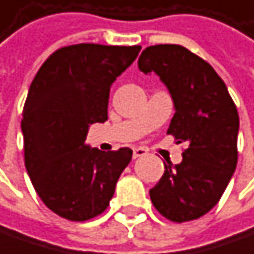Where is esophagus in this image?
Masks as SVG:
<instances>
[{"label":"esophagus","instance_id":"1","mask_svg":"<svg viewBox=\"0 0 254 254\" xmlns=\"http://www.w3.org/2000/svg\"><path fill=\"white\" fill-rule=\"evenodd\" d=\"M146 153H147V152H146V149H143V147H136V149L133 150V158H134V159H137V158H143Z\"/></svg>","mask_w":254,"mask_h":254}]
</instances>
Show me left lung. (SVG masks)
I'll return each instance as SVG.
<instances>
[{
    "label": "left lung",
    "mask_w": 254,
    "mask_h": 254,
    "mask_svg": "<svg viewBox=\"0 0 254 254\" xmlns=\"http://www.w3.org/2000/svg\"><path fill=\"white\" fill-rule=\"evenodd\" d=\"M139 68L156 73L167 86L175 108L167 133L187 143L180 164L164 162L150 200L173 222L197 219L219 202L237 167L236 104L212 65L181 45L147 47Z\"/></svg>",
    "instance_id": "obj_1"
}]
</instances>
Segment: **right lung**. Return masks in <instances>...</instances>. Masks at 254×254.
Wrapping results in <instances>:
<instances>
[{"instance_id": "right-lung-1", "label": "right lung", "mask_w": 254, "mask_h": 254, "mask_svg": "<svg viewBox=\"0 0 254 254\" xmlns=\"http://www.w3.org/2000/svg\"><path fill=\"white\" fill-rule=\"evenodd\" d=\"M142 47L79 44L49 55L30 84L23 108L24 164L54 213L68 221L101 215L133 150L102 152L86 144L90 124L108 120L110 89Z\"/></svg>"}]
</instances>
